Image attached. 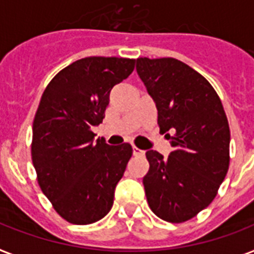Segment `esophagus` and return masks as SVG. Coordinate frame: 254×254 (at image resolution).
Instances as JSON below:
<instances>
[{
	"label": "esophagus",
	"mask_w": 254,
	"mask_h": 254,
	"mask_svg": "<svg viewBox=\"0 0 254 254\" xmlns=\"http://www.w3.org/2000/svg\"><path fill=\"white\" fill-rule=\"evenodd\" d=\"M133 154L135 156H143L145 155V150H141V148L135 147V146H133Z\"/></svg>",
	"instance_id": "esophagus-1"
}]
</instances>
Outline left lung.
Instances as JSON below:
<instances>
[{
    "instance_id": "8db88e82",
    "label": "left lung",
    "mask_w": 254,
    "mask_h": 254,
    "mask_svg": "<svg viewBox=\"0 0 254 254\" xmlns=\"http://www.w3.org/2000/svg\"><path fill=\"white\" fill-rule=\"evenodd\" d=\"M137 73L158 109L160 131L174 151L146 158L143 177L152 213L171 223L191 219L215 198L230 166V127L205 77L176 59H137Z\"/></svg>"
}]
</instances>
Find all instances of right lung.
I'll list each match as a JSON object with an SVG mask.
<instances>
[{
  "mask_svg": "<svg viewBox=\"0 0 254 254\" xmlns=\"http://www.w3.org/2000/svg\"><path fill=\"white\" fill-rule=\"evenodd\" d=\"M134 64L80 59L56 74L43 92L32 125V163L40 189L70 223H95L112 209L133 148L94 139L92 127L104 119L113 86L133 73Z\"/></svg>",
  "mask_w": 254,
  "mask_h": 254,
  "instance_id": "1",
  "label": "right lung"
}]
</instances>
